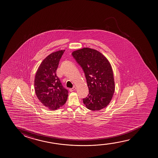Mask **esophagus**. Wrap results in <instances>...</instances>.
Wrapping results in <instances>:
<instances>
[{
  "instance_id": "obj_1",
  "label": "esophagus",
  "mask_w": 158,
  "mask_h": 158,
  "mask_svg": "<svg viewBox=\"0 0 158 158\" xmlns=\"http://www.w3.org/2000/svg\"><path fill=\"white\" fill-rule=\"evenodd\" d=\"M76 89V87H73V88H72V89H69V91H70V92H73V91H74V90H75V89Z\"/></svg>"
}]
</instances>
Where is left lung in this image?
<instances>
[{"label":"left lung","mask_w":158,"mask_h":158,"mask_svg":"<svg viewBox=\"0 0 158 158\" xmlns=\"http://www.w3.org/2000/svg\"><path fill=\"white\" fill-rule=\"evenodd\" d=\"M72 56L82 67L89 89L83 102L89 110H99L110 103L115 91L112 66L106 56L97 50L84 48L74 51Z\"/></svg>","instance_id":"1"}]
</instances>
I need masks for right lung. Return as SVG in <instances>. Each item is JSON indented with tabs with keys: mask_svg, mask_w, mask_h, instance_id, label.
<instances>
[{
	"mask_svg": "<svg viewBox=\"0 0 158 158\" xmlns=\"http://www.w3.org/2000/svg\"><path fill=\"white\" fill-rule=\"evenodd\" d=\"M65 50L52 52L39 65L35 78V94L41 104L51 110H56L66 103L68 91L56 76L59 63Z\"/></svg>",
	"mask_w": 158,
	"mask_h": 158,
	"instance_id": "add662e5",
	"label": "right lung"
}]
</instances>
